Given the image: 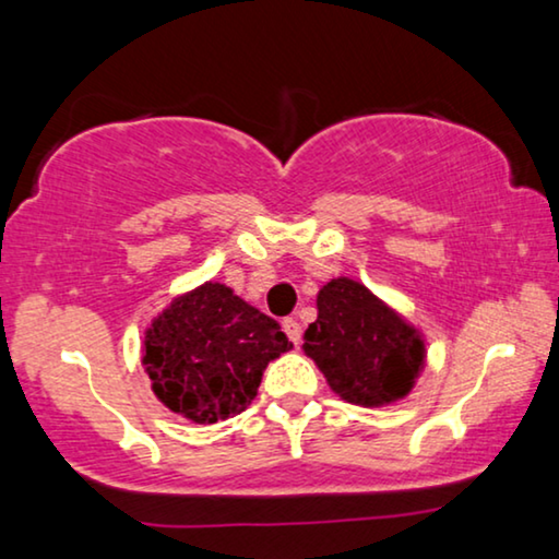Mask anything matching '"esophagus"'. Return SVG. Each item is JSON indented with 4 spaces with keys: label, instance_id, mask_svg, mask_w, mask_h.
<instances>
[{
    "label": "esophagus",
    "instance_id": "obj_1",
    "mask_svg": "<svg viewBox=\"0 0 559 559\" xmlns=\"http://www.w3.org/2000/svg\"><path fill=\"white\" fill-rule=\"evenodd\" d=\"M283 332H286V336H288V340L294 342V344L301 342V324H298L296 319H286V321H283Z\"/></svg>",
    "mask_w": 559,
    "mask_h": 559
}]
</instances>
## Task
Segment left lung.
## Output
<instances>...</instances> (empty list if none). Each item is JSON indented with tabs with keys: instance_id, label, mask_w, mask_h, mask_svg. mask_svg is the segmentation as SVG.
Segmentation results:
<instances>
[{
	"instance_id": "8db88e82",
	"label": "left lung",
	"mask_w": 559,
	"mask_h": 559,
	"mask_svg": "<svg viewBox=\"0 0 559 559\" xmlns=\"http://www.w3.org/2000/svg\"><path fill=\"white\" fill-rule=\"evenodd\" d=\"M319 317L304 334L306 357L352 405L403 400L426 367L420 332L352 278H332L317 296Z\"/></svg>"
}]
</instances>
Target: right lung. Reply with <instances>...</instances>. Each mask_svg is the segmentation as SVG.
<instances>
[{
  "label": "right lung",
  "mask_w": 559,
  "mask_h": 559,
  "mask_svg": "<svg viewBox=\"0 0 559 559\" xmlns=\"http://www.w3.org/2000/svg\"><path fill=\"white\" fill-rule=\"evenodd\" d=\"M290 347L276 319L207 281L152 319L141 361L171 413L217 423L253 403L263 369Z\"/></svg>",
  "instance_id": "right-lung-1"
}]
</instances>
